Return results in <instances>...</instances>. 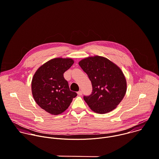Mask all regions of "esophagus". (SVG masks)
Returning <instances> with one entry per match:
<instances>
[{"label": "esophagus", "mask_w": 159, "mask_h": 159, "mask_svg": "<svg viewBox=\"0 0 159 159\" xmlns=\"http://www.w3.org/2000/svg\"><path fill=\"white\" fill-rule=\"evenodd\" d=\"M82 93H82V91H81V90L78 92V94L79 96H81V95H82Z\"/></svg>", "instance_id": "34e87169"}]
</instances>
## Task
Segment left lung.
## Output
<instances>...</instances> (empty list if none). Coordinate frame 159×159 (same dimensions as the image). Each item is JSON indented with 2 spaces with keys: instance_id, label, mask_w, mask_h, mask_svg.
<instances>
[{
  "instance_id": "left-lung-1",
  "label": "left lung",
  "mask_w": 159,
  "mask_h": 159,
  "mask_svg": "<svg viewBox=\"0 0 159 159\" xmlns=\"http://www.w3.org/2000/svg\"><path fill=\"white\" fill-rule=\"evenodd\" d=\"M79 65L92 84L91 94L83 97L91 109L99 114L114 109L127 90L126 80L121 70L108 59L99 56L84 58Z\"/></svg>"
}]
</instances>
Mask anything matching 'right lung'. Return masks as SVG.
<instances>
[{
	"label": "right lung",
	"mask_w": 159,
	"mask_h": 159,
	"mask_svg": "<svg viewBox=\"0 0 159 159\" xmlns=\"http://www.w3.org/2000/svg\"><path fill=\"white\" fill-rule=\"evenodd\" d=\"M74 63L71 58L52 59L35 72L32 81L33 97L45 111L58 115L66 111L77 93L70 89L63 73Z\"/></svg>",
	"instance_id": "right-lung-1"
}]
</instances>
